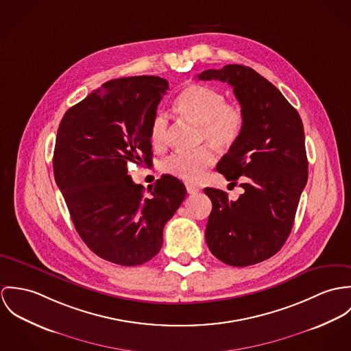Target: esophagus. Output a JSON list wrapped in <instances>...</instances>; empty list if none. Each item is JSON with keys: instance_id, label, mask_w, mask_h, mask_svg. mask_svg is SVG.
<instances>
[{"instance_id": "obj_1", "label": "esophagus", "mask_w": 351, "mask_h": 351, "mask_svg": "<svg viewBox=\"0 0 351 351\" xmlns=\"http://www.w3.org/2000/svg\"><path fill=\"white\" fill-rule=\"evenodd\" d=\"M186 189H187V193L189 194L194 195L196 194V193H199V189L197 187H195V186H193V184H186Z\"/></svg>"}]
</instances>
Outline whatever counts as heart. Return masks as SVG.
I'll use <instances>...</instances> for the list:
<instances>
[{
    "mask_svg": "<svg viewBox=\"0 0 351 351\" xmlns=\"http://www.w3.org/2000/svg\"><path fill=\"white\" fill-rule=\"evenodd\" d=\"M175 109L180 116L199 126L200 141L226 151L239 140L245 129V112L238 104L226 102L222 91L200 83L184 87L175 99ZM169 119L157 112L151 121L149 137L155 148H162L168 137ZM214 151L203 145L194 152H176L161 161V171L184 182L196 183L203 179L214 164Z\"/></svg>",
    "mask_w": 351,
    "mask_h": 351,
    "instance_id": "b5f03b06",
    "label": "heart"
}]
</instances>
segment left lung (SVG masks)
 <instances>
[{
    "label": "left lung",
    "instance_id": "left-lung-1",
    "mask_svg": "<svg viewBox=\"0 0 351 351\" xmlns=\"http://www.w3.org/2000/svg\"><path fill=\"white\" fill-rule=\"evenodd\" d=\"M200 80L233 87L245 112V129L217 171L239 184L237 200L218 189H204L213 210L206 226L210 252L232 267H249L274 256L292 230L308 179L304 128L280 90L253 69L228 64L206 70Z\"/></svg>",
    "mask_w": 351,
    "mask_h": 351
}]
</instances>
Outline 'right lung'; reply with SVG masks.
Listing matches in <instances>:
<instances>
[{"label": "right lung", "mask_w": 351, "mask_h": 351, "mask_svg": "<svg viewBox=\"0 0 351 351\" xmlns=\"http://www.w3.org/2000/svg\"><path fill=\"white\" fill-rule=\"evenodd\" d=\"M168 90L160 77L109 80L62 118L53 151L55 182L73 223L98 257L123 267L154 258L162 230L187 190L162 175L144 195L128 164H152L149 126Z\"/></svg>", "instance_id": "1"}]
</instances>
